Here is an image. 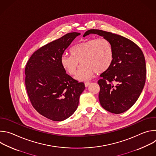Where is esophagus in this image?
I'll return each mask as SVG.
<instances>
[{"instance_id":"34e87169","label":"esophagus","mask_w":156,"mask_h":156,"mask_svg":"<svg viewBox=\"0 0 156 156\" xmlns=\"http://www.w3.org/2000/svg\"><path fill=\"white\" fill-rule=\"evenodd\" d=\"M90 84H91V83H90V82H86V83H84V85H85V86H86V87L89 86L90 85Z\"/></svg>"}]
</instances>
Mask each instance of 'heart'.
Listing matches in <instances>:
<instances>
[{"instance_id": "heart-1", "label": "heart", "mask_w": 156, "mask_h": 156, "mask_svg": "<svg viewBox=\"0 0 156 156\" xmlns=\"http://www.w3.org/2000/svg\"><path fill=\"white\" fill-rule=\"evenodd\" d=\"M71 54H63L60 63L70 75L76 73V79L85 81L91 78L96 72L102 73L108 70L114 60V51L110 41L104 37L93 38L82 41L72 48Z\"/></svg>"}]
</instances>
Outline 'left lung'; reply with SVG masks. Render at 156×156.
Returning <instances> with one entry per match:
<instances>
[{
    "label": "left lung",
    "mask_w": 156,
    "mask_h": 156,
    "mask_svg": "<svg viewBox=\"0 0 156 156\" xmlns=\"http://www.w3.org/2000/svg\"><path fill=\"white\" fill-rule=\"evenodd\" d=\"M97 34L112 44L114 60L110 69L102 73L98 83L101 106L114 114L123 113L139 98L144 86L146 62L141 49L122 36L99 30H90L83 36Z\"/></svg>",
    "instance_id": "obj_1"
}]
</instances>
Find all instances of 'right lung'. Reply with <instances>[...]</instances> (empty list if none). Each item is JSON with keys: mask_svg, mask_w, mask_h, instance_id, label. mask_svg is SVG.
I'll return each instance as SVG.
<instances>
[{"mask_svg": "<svg viewBox=\"0 0 156 156\" xmlns=\"http://www.w3.org/2000/svg\"><path fill=\"white\" fill-rule=\"evenodd\" d=\"M79 33H70L35 51L25 67V86L33 107L53 121L70 117L76 110L84 83L63 69L60 58Z\"/></svg>", "mask_w": 156, "mask_h": 156, "instance_id": "obj_1", "label": "right lung"}]
</instances>
